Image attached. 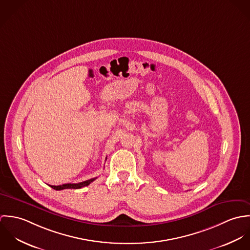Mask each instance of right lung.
<instances>
[{"label": "right lung", "instance_id": "add662e5", "mask_svg": "<svg viewBox=\"0 0 250 250\" xmlns=\"http://www.w3.org/2000/svg\"><path fill=\"white\" fill-rule=\"evenodd\" d=\"M96 178L89 179L78 184H63V185H60V186H50L52 188L56 189V190H62V189H65V188H81L83 187L88 186L91 182H93Z\"/></svg>", "mask_w": 250, "mask_h": 250}]
</instances>
